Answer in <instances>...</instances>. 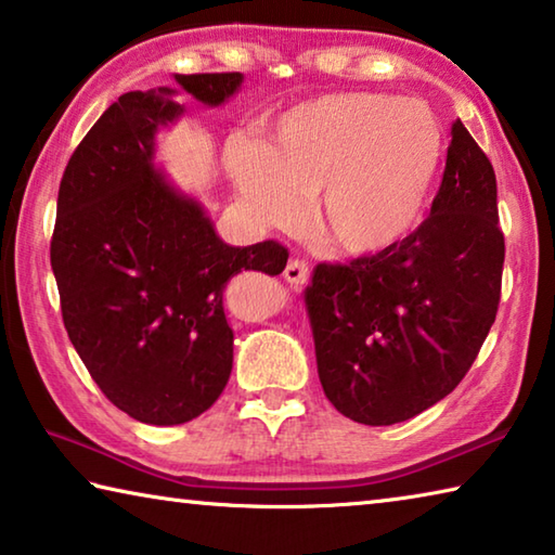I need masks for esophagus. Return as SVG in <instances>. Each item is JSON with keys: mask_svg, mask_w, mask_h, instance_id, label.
<instances>
[{"mask_svg": "<svg viewBox=\"0 0 555 555\" xmlns=\"http://www.w3.org/2000/svg\"><path fill=\"white\" fill-rule=\"evenodd\" d=\"M308 276H311V269H308V261L304 259H291L284 269V279L291 286H304Z\"/></svg>", "mask_w": 555, "mask_h": 555, "instance_id": "esophagus-1", "label": "esophagus"}]
</instances>
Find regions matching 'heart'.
Returning a JSON list of instances; mask_svg holds the SVG:
<instances>
[{"mask_svg":"<svg viewBox=\"0 0 555 555\" xmlns=\"http://www.w3.org/2000/svg\"><path fill=\"white\" fill-rule=\"evenodd\" d=\"M443 162V131L426 105L379 92L298 102L264 146L237 139L228 168L261 224L294 228L318 195L315 224L335 249L384 255L424 218Z\"/></svg>","mask_w":555,"mask_h":555,"instance_id":"obj_1","label":"heart"}]
</instances>
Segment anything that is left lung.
<instances>
[{"label": "left lung", "instance_id": "left-lung-1", "mask_svg": "<svg viewBox=\"0 0 555 555\" xmlns=\"http://www.w3.org/2000/svg\"><path fill=\"white\" fill-rule=\"evenodd\" d=\"M450 134L428 218L384 255L318 264L304 291L323 391L357 424H401L448 397L500 308L494 168L463 121Z\"/></svg>", "mask_w": 555, "mask_h": 555}]
</instances>
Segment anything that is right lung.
Listing matches in <instances>:
<instances>
[{"label": "right lung", "mask_w": 555, "mask_h": 555, "mask_svg": "<svg viewBox=\"0 0 555 555\" xmlns=\"http://www.w3.org/2000/svg\"><path fill=\"white\" fill-rule=\"evenodd\" d=\"M218 107L242 73L176 75ZM173 90L125 92L65 166L51 240L63 325L100 391L152 426L208 411L232 372L224 286L240 271H284L274 240L230 247L195 201L154 171V134L181 115Z\"/></svg>", "instance_id": "right-lung-1"}]
</instances>
